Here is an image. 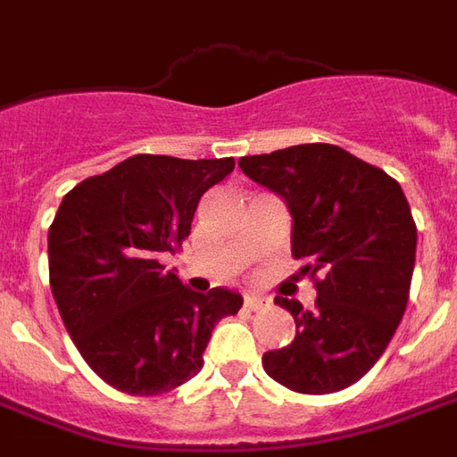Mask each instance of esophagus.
<instances>
[{"label": "esophagus", "instance_id": "1", "mask_svg": "<svg viewBox=\"0 0 457 457\" xmlns=\"http://www.w3.org/2000/svg\"><path fill=\"white\" fill-rule=\"evenodd\" d=\"M266 305V300L259 295H246L245 297V310H249V312H256V310H262V307Z\"/></svg>", "mask_w": 457, "mask_h": 457}]
</instances>
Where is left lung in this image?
<instances>
[{
	"label": "left lung",
	"mask_w": 457,
	"mask_h": 457,
	"mask_svg": "<svg viewBox=\"0 0 457 457\" xmlns=\"http://www.w3.org/2000/svg\"><path fill=\"white\" fill-rule=\"evenodd\" d=\"M239 167L288 203L293 256L317 290L312 310L276 297L295 339L263 353V370L303 395L344 390L383 356L407 310L417 225L402 186L327 143L242 157Z\"/></svg>",
	"instance_id": "8db88e82"
}]
</instances>
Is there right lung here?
Segmentation results:
<instances>
[{
	"label": "right lung",
	"mask_w": 457,
	"mask_h": 457,
	"mask_svg": "<svg viewBox=\"0 0 457 457\" xmlns=\"http://www.w3.org/2000/svg\"><path fill=\"white\" fill-rule=\"evenodd\" d=\"M232 157L135 154L62 198L48 229L50 288L87 366L111 387L152 397L191 380L215 324L242 295L186 288L162 256L181 249L201 195Z\"/></svg>",
	"instance_id": "1"
}]
</instances>
